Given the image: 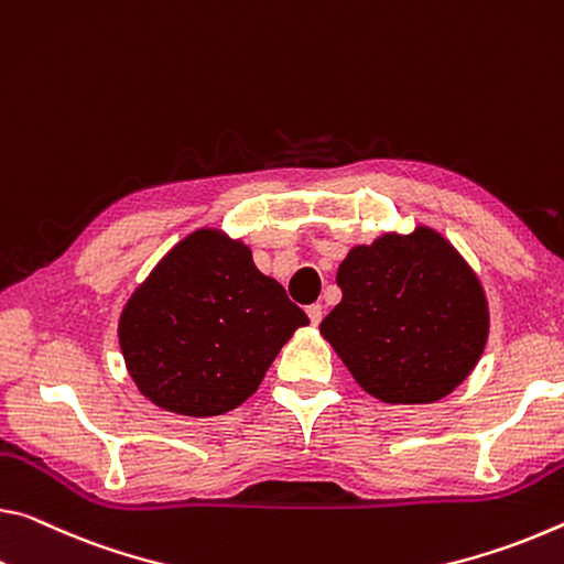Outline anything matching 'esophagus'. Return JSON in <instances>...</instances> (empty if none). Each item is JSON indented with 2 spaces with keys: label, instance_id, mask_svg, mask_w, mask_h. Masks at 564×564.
Instances as JSON below:
<instances>
[{
  "label": "esophagus",
  "instance_id": "1",
  "mask_svg": "<svg viewBox=\"0 0 564 564\" xmlns=\"http://www.w3.org/2000/svg\"><path fill=\"white\" fill-rule=\"evenodd\" d=\"M306 314H308V318H311V324L318 326L321 318H324V308H321V303H314V306L306 308Z\"/></svg>",
  "mask_w": 564,
  "mask_h": 564
}]
</instances>
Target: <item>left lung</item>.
I'll use <instances>...</instances> for the list:
<instances>
[{
	"label": "left lung",
	"mask_w": 564,
	"mask_h": 564,
	"mask_svg": "<svg viewBox=\"0 0 564 564\" xmlns=\"http://www.w3.org/2000/svg\"><path fill=\"white\" fill-rule=\"evenodd\" d=\"M341 301L321 336L366 394L434 404L475 371L489 338L485 285L440 230H387L338 265Z\"/></svg>",
	"instance_id": "obj_1"
}]
</instances>
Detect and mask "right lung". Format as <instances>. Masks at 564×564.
I'll return each instance as SVG.
<instances>
[{
	"label": "right lung",
	"mask_w": 564,
	"mask_h": 564,
	"mask_svg": "<svg viewBox=\"0 0 564 564\" xmlns=\"http://www.w3.org/2000/svg\"><path fill=\"white\" fill-rule=\"evenodd\" d=\"M308 316L263 275L250 246L203 226L167 250L118 321L130 379L155 406L218 416L253 394Z\"/></svg>",
	"instance_id": "add662e5"
}]
</instances>
